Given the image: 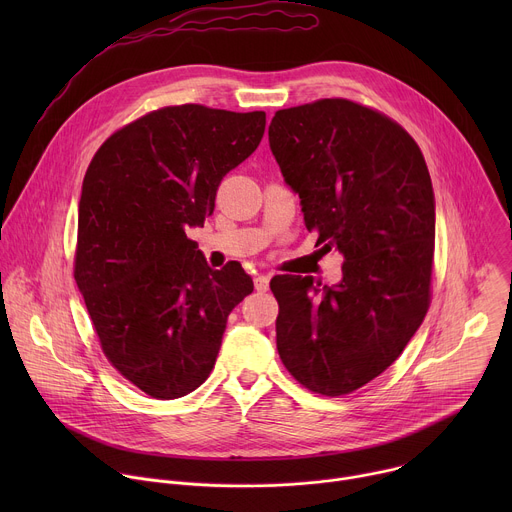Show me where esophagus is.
<instances>
[{
  "label": "esophagus",
  "mask_w": 512,
  "mask_h": 512,
  "mask_svg": "<svg viewBox=\"0 0 512 512\" xmlns=\"http://www.w3.org/2000/svg\"><path fill=\"white\" fill-rule=\"evenodd\" d=\"M255 289L257 291H267L269 289V275L267 273L255 275Z\"/></svg>",
  "instance_id": "obj_1"
}]
</instances>
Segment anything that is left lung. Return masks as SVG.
<instances>
[{"label":"left lung","mask_w":512,"mask_h":512,"mask_svg":"<svg viewBox=\"0 0 512 512\" xmlns=\"http://www.w3.org/2000/svg\"><path fill=\"white\" fill-rule=\"evenodd\" d=\"M269 148L342 279L275 275L277 352L306 389L346 395L397 360L429 308L435 196L413 137L346 99L281 109Z\"/></svg>","instance_id":"obj_1"}]
</instances>
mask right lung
<instances>
[{
    "instance_id": "1",
    "label": "right lung",
    "mask_w": 512,
    "mask_h": 512,
    "mask_svg": "<svg viewBox=\"0 0 512 512\" xmlns=\"http://www.w3.org/2000/svg\"><path fill=\"white\" fill-rule=\"evenodd\" d=\"M263 131V111L166 107L113 133L85 174L75 279L105 356L154 399L208 379L229 314L253 291L241 263L212 269L186 231Z\"/></svg>"
}]
</instances>
